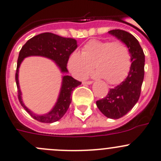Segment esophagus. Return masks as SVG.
Instances as JSON below:
<instances>
[{
    "label": "esophagus",
    "instance_id": "34e87169",
    "mask_svg": "<svg viewBox=\"0 0 161 161\" xmlns=\"http://www.w3.org/2000/svg\"><path fill=\"white\" fill-rule=\"evenodd\" d=\"M84 84H86V85H90V84H92L93 82L92 81H85V82H83Z\"/></svg>",
    "mask_w": 161,
    "mask_h": 161
}]
</instances>
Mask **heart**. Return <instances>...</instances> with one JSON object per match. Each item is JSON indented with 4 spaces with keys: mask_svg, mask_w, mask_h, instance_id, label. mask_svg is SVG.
Here are the masks:
<instances>
[{
    "mask_svg": "<svg viewBox=\"0 0 161 161\" xmlns=\"http://www.w3.org/2000/svg\"><path fill=\"white\" fill-rule=\"evenodd\" d=\"M132 58L128 46L122 41L91 40L81 52H75L68 59V68L79 79H85L97 69L96 75L109 84L119 83L130 71Z\"/></svg>",
    "mask_w": 161,
    "mask_h": 161,
    "instance_id": "b5f03b06",
    "label": "heart"
}]
</instances>
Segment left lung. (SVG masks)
Returning <instances> with one entry per match:
<instances>
[{
    "mask_svg": "<svg viewBox=\"0 0 161 161\" xmlns=\"http://www.w3.org/2000/svg\"><path fill=\"white\" fill-rule=\"evenodd\" d=\"M109 33L128 46L132 64L126 79L121 84L109 90L107 95L97 100L96 104L105 116L118 119L133 109L141 95L145 75V54L138 40L128 31L115 29L111 30Z\"/></svg>",
    "mask_w": 161,
    "mask_h": 161,
    "instance_id": "left-lung-1",
    "label": "left lung"
}]
</instances>
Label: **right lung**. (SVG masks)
<instances>
[{
	"mask_svg": "<svg viewBox=\"0 0 161 161\" xmlns=\"http://www.w3.org/2000/svg\"><path fill=\"white\" fill-rule=\"evenodd\" d=\"M77 41L75 39L65 38L51 32H44L32 37L26 42L19 51L16 72V82L18 91V99L24 109L36 121L43 123H52L58 121L64 117L71 103V93L82 82L76 80L71 76L64 75L63 77L62 87L60 90L57 103L53 109L46 114H35L25 106L21 98L19 90L18 73L19 67L25 58L31 55H38L48 58L55 61L63 73H67V64L70 54L77 48Z\"/></svg>",
	"mask_w": 161,
	"mask_h": 161,
	"instance_id": "1",
	"label": "right lung"
}]
</instances>
